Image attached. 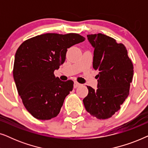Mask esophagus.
Listing matches in <instances>:
<instances>
[{
	"instance_id": "obj_1",
	"label": "esophagus",
	"mask_w": 148,
	"mask_h": 148,
	"mask_svg": "<svg viewBox=\"0 0 148 148\" xmlns=\"http://www.w3.org/2000/svg\"><path fill=\"white\" fill-rule=\"evenodd\" d=\"M80 86H81V84H79L78 82H74V88H77V87Z\"/></svg>"
}]
</instances>
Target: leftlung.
I'll list each match as a JSON object with an SVG mask.
<instances>
[{"mask_svg":"<svg viewBox=\"0 0 148 148\" xmlns=\"http://www.w3.org/2000/svg\"><path fill=\"white\" fill-rule=\"evenodd\" d=\"M87 38L94 48L93 68L99 73L97 89L87 86L88 94L83 102L90 114L106 119L120 110L128 97L133 65L126 47L114 38L102 34H91Z\"/></svg>","mask_w":148,"mask_h":148,"instance_id":"1","label":"left lung"}]
</instances>
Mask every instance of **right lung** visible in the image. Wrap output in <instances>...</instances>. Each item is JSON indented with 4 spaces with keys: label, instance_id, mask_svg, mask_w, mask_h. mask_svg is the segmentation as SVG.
Segmentation results:
<instances>
[{
    "label": "right lung",
    "instance_id": "add662e5",
    "mask_svg": "<svg viewBox=\"0 0 148 148\" xmlns=\"http://www.w3.org/2000/svg\"><path fill=\"white\" fill-rule=\"evenodd\" d=\"M85 38L77 34H44L25 40L15 53L13 78L24 106L34 118L49 120L60 112L73 82L54 71L65 60L68 48Z\"/></svg>",
    "mask_w": 148,
    "mask_h": 148
}]
</instances>
